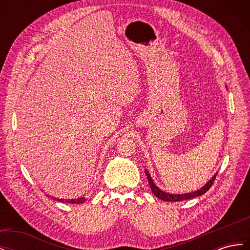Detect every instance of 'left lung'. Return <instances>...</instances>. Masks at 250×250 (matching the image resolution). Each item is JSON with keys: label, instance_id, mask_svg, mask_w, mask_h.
<instances>
[{"label": "left lung", "instance_id": "1", "mask_svg": "<svg viewBox=\"0 0 250 250\" xmlns=\"http://www.w3.org/2000/svg\"><path fill=\"white\" fill-rule=\"evenodd\" d=\"M145 172H146V175H147V178H148V181H149V186L151 188V191H152V193L156 196L157 198H160L164 201H181V200L191 199V198H194V197H198V196L203 195L207 191L209 190V188L211 187V185H213L214 180L216 178V175H217V173H216L215 175L211 177L206 185H204L201 188H199V190L195 191V192L185 193V194H170V193L162 191L161 188H158L156 187V185L154 184L153 179L151 178V175L149 174V172L147 170H145Z\"/></svg>", "mask_w": 250, "mask_h": 250}]
</instances>
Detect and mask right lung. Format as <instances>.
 <instances>
[{"label": "right lung", "instance_id": "add662e5", "mask_svg": "<svg viewBox=\"0 0 250 250\" xmlns=\"http://www.w3.org/2000/svg\"><path fill=\"white\" fill-rule=\"evenodd\" d=\"M49 197V196H48ZM52 199L53 200H56V201H59V202H66V203H83V202H85V200H86V198L85 197H80V198H77V199H66V200H64V199H58V198H54V197H52Z\"/></svg>", "mask_w": 250, "mask_h": 250}]
</instances>
